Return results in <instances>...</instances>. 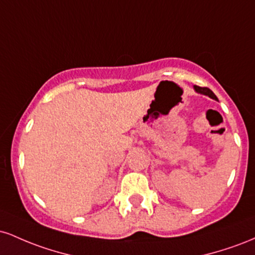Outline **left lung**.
<instances>
[{"label":"left lung","mask_w":255,"mask_h":255,"mask_svg":"<svg viewBox=\"0 0 255 255\" xmlns=\"http://www.w3.org/2000/svg\"><path fill=\"white\" fill-rule=\"evenodd\" d=\"M194 90L197 91L198 93H201V95H205V96H209L210 98L216 99V101H217V97L215 96V93H213L210 89H207V87H200V86H197V85H194Z\"/></svg>","instance_id":"left-lung-1"}]
</instances>
